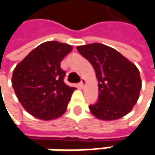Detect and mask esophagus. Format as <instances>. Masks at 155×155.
Returning <instances> with one entry per match:
<instances>
[{
    "label": "esophagus",
    "instance_id": "1",
    "mask_svg": "<svg viewBox=\"0 0 155 155\" xmlns=\"http://www.w3.org/2000/svg\"><path fill=\"white\" fill-rule=\"evenodd\" d=\"M85 82H86V80H85L84 78H81V81H80V86H81V88H83L84 85H85Z\"/></svg>",
    "mask_w": 155,
    "mask_h": 155
}]
</instances>
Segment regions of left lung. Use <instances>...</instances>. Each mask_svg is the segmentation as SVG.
I'll return each instance as SVG.
<instances>
[{
    "label": "left lung",
    "mask_w": 155,
    "mask_h": 155,
    "mask_svg": "<svg viewBox=\"0 0 155 155\" xmlns=\"http://www.w3.org/2000/svg\"><path fill=\"white\" fill-rule=\"evenodd\" d=\"M77 50L91 64L98 81L97 101L89 106L92 114L112 120L130 113L142 86L137 66L117 50L101 43L78 46Z\"/></svg>",
    "instance_id": "obj_1"
}]
</instances>
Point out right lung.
<instances>
[{
  "label": "right lung",
  "mask_w": 155,
  "mask_h": 155,
  "mask_svg": "<svg viewBox=\"0 0 155 155\" xmlns=\"http://www.w3.org/2000/svg\"><path fill=\"white\" fill-rule=\"evenodd\" d=\"M72 46L51 41L32 50L13 71L12 87L24 108L38 119L58 118L76 89L64 81L60 67Z\"/></svg>",
  "instance_id": "add662e5"
}]
</instances>
